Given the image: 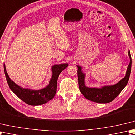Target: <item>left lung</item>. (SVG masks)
<instances>
[{"label": "left lung", "mask_w": 135, "mask_h": 135, "mask_svg": "<svg viewBox=\"0 0 135 135\" xmlns=\"http://www.w3.org/2000/svg\"><path fill=\"white\" fill-rule=\"evenodd\" d=\"M128 55L130 58V62L124 78L117 84L104 86L100 88L87 87L85 84L86 75L82 71V68L80 66L77 65L79 89L81 94L84 96L85 98L97 103L105 104L113 101L125 87L129 81L132 66V59L129 50L128 51Z\"/></svg>", "instance_id": "8db88e82"}]
</instances>
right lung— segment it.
<instances>
[{"instance_id": "add662e5", "label": "right lung", "mask_w": 135, "mask_h": 135, "mask_svg": "<svg viewBox=\"0 0 135 135\" xmlns=\"http://www.w3.org/2000/svg\"><path fill=\"white\" fill-rule=\"evenodd\" d=\"M3 66L5 76L11 90L26 104L30 105L35 106L45 104L54 97L56 93L57 79L60 73L68 66V64L52 66L51 68L52 75L48 85L40 90L26 89L18 86L9 78L4 64Z\"/></svg>"}]
</instances>
